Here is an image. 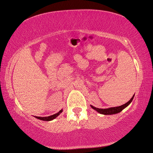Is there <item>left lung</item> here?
<instances>
[{"label": "left lung", "mask_w": 153, "mask_h": 153, "mask_svg": "<svg viewBox=\"0 0 153 153\" xmlns=\"http://www.w3.org/2000/svg\"><path fill=\"white\" fill-rule=\"evenodd\" d=\"M134 95L132 97V98L129 100L128 102H126L124 105H123L122 106H116V107H111V108H96V107L93 106L92 105H91V108L94 110H95L96 111L98 112L100 114H105V115H111V114H118L122 111V110L124 109L126 107L128 106L129 104H130L132 101V100L134 99Z\"/></svg>", "instance_id": "8db88e82"}]
</instances>
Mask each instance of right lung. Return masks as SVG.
<instances>
[{"mask_svg":"<svg viewBox=\"0 0 153 153\" xmlns=\"http://www.w3.org/2000/svg\"><path fill=\"white\" fill-rule=\"evenodd\" d=\"M62 112V110H60L59 112L58 113L55 114H53L52 116H47V117H40V116H35V118L39 119V120H43V121H51V120H53V119H55L56 118V117L60 115V114Z\"/></svg>","mask_w":153,"mask_h":153,"instance_id":"add662e5","label":"right lung"}]
</instances>
